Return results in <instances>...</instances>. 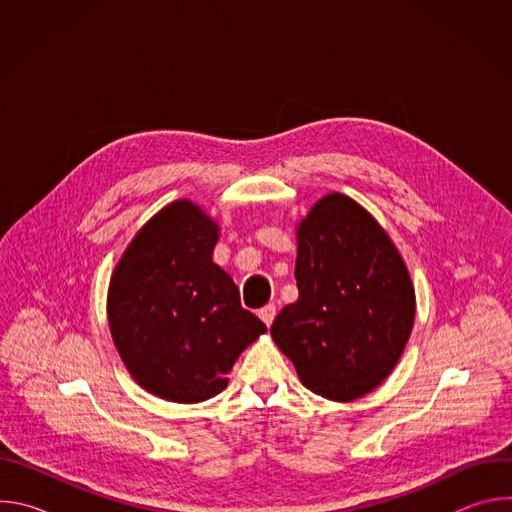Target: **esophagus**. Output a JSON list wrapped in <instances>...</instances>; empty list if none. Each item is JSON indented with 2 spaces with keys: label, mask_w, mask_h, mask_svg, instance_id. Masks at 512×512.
I'll return each mask as SVG.
<instances>
[{
  "label": "esophagus",
  "mask_w": 512,
  "mask_h": 512,
  "mask_svg": "<svg viewBox=\"0 0 512 512\" xmlns=\"http://www.w3.org/2000/svg\"><path fill=\"white\" fill-rule=\"evenodd\" d=\"M275 316H277V308H275V304H267L265 308H261V310H259V318H261L267 326H271V324H273Z\"/></svg>",
  "instance_id": "esophagus-1"
}]
</instances>
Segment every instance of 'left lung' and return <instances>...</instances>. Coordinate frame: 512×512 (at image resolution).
Instances as JSON below:
<instances>
[{
  "mask_svg": "<svg viewBox=\"0 0 512 512\" xmlns=\"http://www.w3.org/2000/svg\"><path fill=\"white\" fill-rule=\"evenodd\" d=\"M300 298L271 326L306 389L348 403L397 367L415 320L407 265L377 218L346 194L322 196L296 225Z\"/></svg>",
  "mask_w": 512,
  "mask_h": 512,
  "instance_id": "obj_1",
  "label": "left lung"
}]
</instances>
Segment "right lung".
Instances as JSON below:
<instances>
[{
	"instance_id": "right-lung-1",
	"label": "right lung",
	"mask_w": 512,
	"mask_h": 512,
	"mask_svg": "<svg viewBox=\"0 0 512 512\" xmlns=\"http://www.w3.org/2000/svg\"><path fill=\"white\" fill-rule=\"evenodd\" d=\"M218 233L206 210L174 200L135 233L109 281L107 320L125 369L172 403L225 391L241 352L267 332L212 261Z\"/></svg>"
}]
</instances>
